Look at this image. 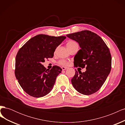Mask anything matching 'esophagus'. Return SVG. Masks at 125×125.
Segmentation results:
<instances>
[{"label":"esophagus","instance_id":"obj_1","mask_svg":"<svg viewBox=\"0 0 125 125\" xmlns=\"http://www.w3.org/2000/svg\"><path fill=\"white\" fill-rule=\"evenodd\" d=\"M62 70H66L67 69H68V68L65 67H62Z\"/></svg>","mask_w":125,"mask_h":125}]
</instances>
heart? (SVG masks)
I'll use <instances>...</instances> for the list:
<instances>
[{"mask_svg":"<svg viewBox=\"0 0 125 125\" xmlns=\"http://www.w3.org/2000/svg\"><path fill=\"white\" fill-rule=\"evenodd\" d=\"M77 43L75 42L74 41H68L66 44V46L67 47H69L73 45H74V44H77ZM58 63L61 66H67L69 65V62L67 61V60H65V59H61L58 62Z\"/></svg>","mask_w":125,"mask_h":125,"instance_id":"heart-1","label":"heart"}]
</instances>
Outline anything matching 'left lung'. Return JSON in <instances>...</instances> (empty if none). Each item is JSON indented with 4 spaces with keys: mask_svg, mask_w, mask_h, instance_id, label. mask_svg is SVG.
Listing matches in <instances>:
<instances>
[{
    "mask_svg": "<svg viewBox=\"0 0 125 125\" xmlns=\"http://www.w3.org/2000/svg\"><path fill=\"white\" fill-rule=\"evenodd\" d=\"M79 44L81 49L74 58V66L84 68V73L75 71L71 79L72 84L78 92L91 95L103 85L112 66V57L109 48L100 36L88 30L66 35Z\"/></svg>",
    "mask_w": 125,
    "mask_h": 125,
    "instance_id": "left-lung-1",
    "label": "left lung"
}]
</instances>
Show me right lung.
Here are the masks:
<instances>
[{"label": "right lung", "instance_id": "obj_1", "mask_svg": "<svg viewBox=\"0 0 125 125\" xmlns=\"http://www.w3.org/2000/svg\"><path fill=\"white\" fill-rule=\"evenodd\" d=\"M66 38L39 34L30 39L19 50L15 75L22 89L30 96H44L53 88L62 69L57 66L46 69L42 63L46 59L53 57L56 48Z\"/></svg>", "mask_w": 125, "mask_h": 125}]
</instances>
